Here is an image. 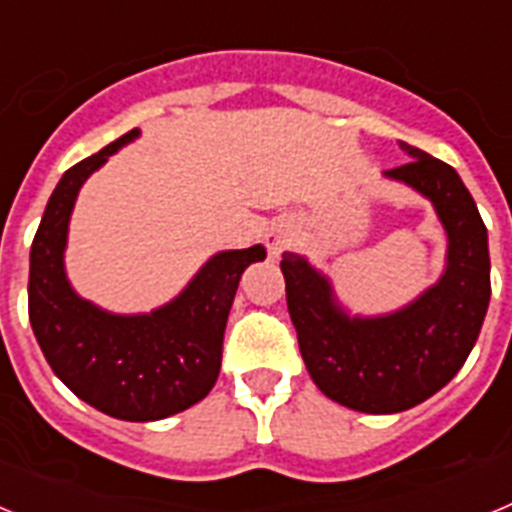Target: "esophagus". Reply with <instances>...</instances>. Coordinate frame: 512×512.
Segmentation results:
<instances>
[{
  "instance_id": "34e87169",
  "label": "esophagus",
  "mask_w": 512,
  "mask_h": 512,
  "mask_svg": "<svg viewBox=\"0 0 512 512\" xmlns=\"http://www.w3.org/2000/svg\"><path fill=\"white\" fill-rule=\"evenodd\" d=\"M297 230H300V225L292 220V217H282V220H274V223L266 228V248H269L271 256H279V253L284 251V248L292 246V241L297 238Z\"/></svg>"
}]
</instances>
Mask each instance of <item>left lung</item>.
<instances>
[{"label": "left lung", "instance_id": "left-lung-1", "mask_svg": "<svg viewBox=\"0 0 512 512\" xmlns=\"http://www.w3.org/2000/svg\"><path fill=\"white\" fill-rule=\"evenodd\" d=\"M408 164L384 171L433 202L449 235L446 271L402 310L351 318L333 287L297 253H284L289 318L300 354L320 392L359 413L387 415L415 408L454 379L490 305L487 228L454 169L400 143Z\"/></svg>", "mask_w": 512, "mask_h": 512}]
</instances>
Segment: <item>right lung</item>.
<instances>
[{
	"mask_svg": "<svg viewBox=\"0 0 512 512\" xmlns=\"http://www.w3.org/2000/svg\"><path fill=\"white\" fill-rule=\"evenodd\" d=\"M138 128L61 176L30 248L27 312L45 361L76 397L120 420L146 423L192 408L215 387L241 274L264 246L215 253L182 295L148 315H112L71 289L63 269L71 210L87 176Z\"/></svg>",
	"mask_w": 512,
	"mask_h": 512,
	"instance_id": "obj_1",
	"label": "right lung"
}]
</instances>
